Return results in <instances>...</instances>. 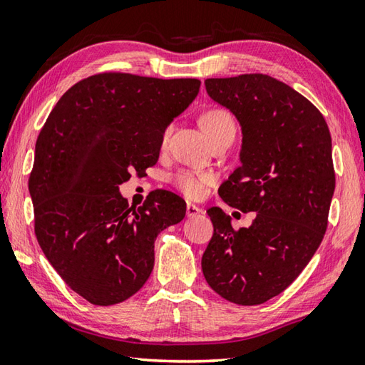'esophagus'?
I'll return each instance as SVG.
<instances>
[{
  "instance_id": "1",
  "label": "esophagus",
  "mask_w": 365,
  "mask_h": 365,
  "mask_svg": "<svg viewBox=\"0 0 365 365\" xmlns=\"http://www.w3.org/2000/svg\"><path fill=\"white\" fill-rule=\"evenodd\" d=\"M203 210L198 208V206L192 205V203H187V208H185V215H187V217H195L198 215H202Z\"/></svg>"
}]
</instances>
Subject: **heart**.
I'll use <instances>...</instances> for the list:
<instances>
[{"instance_id": "1", "label": "heart", "mask_w": 365, "mask_h": 365, "mask_svg": "<svg viewBox=\"0 0 365 365\" xmlns=\"http://www.w3.org/2000/svg\"><path fill=\"white\" fill-rule=\"evenodd\" d=\"M202 125L205 128V132L208 133V136H212L224 127L233 125V120L230 118V114L224 111V109H212V111H208L202 118ZM168 133L170 128L165 132L163 140L168 138ZM171 181H173L176 189H180L185 197L200 198L206 194L210 185L216 182V176L215 173H211V171L181 170L178 171Z\"/></svg>"}]
</instances>
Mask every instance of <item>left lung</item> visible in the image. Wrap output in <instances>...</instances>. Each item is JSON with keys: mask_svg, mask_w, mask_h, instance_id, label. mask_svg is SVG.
<instances>
[{"mask_svg": "<svg viewBox=\"0 0 365 365\" xmlns=\"http://www.w3.org/2000/svg\"><path fill=\"white\" fill-rule=\"evenodd\" d=\"M205 87L242 127L240 167L219 195L256 217L233 230L221 208L206 211L215 233L202 270L225 300L260 305L299 277L324 237L335 190L331 133L304 95L272 76L206 79Z\"/></svg>", "mask_w": 365, "mask_h": 365, "instance_id": "1", "label": "left lung"}]
</instances>
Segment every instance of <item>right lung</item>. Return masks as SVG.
Instances as JSON below:
<instances>
[{
    "label": "right lung",
    "instance_id": "1",
    "mask_svg": "<svg viewBox=\"0 0 365 365\" xmlns=\"http://www.w3.org/2000/svg\"><path fill=\"white\" fill-rule=\"evenodd\" d=\"M200 91L198 79L103 73L63 93L34 148V233L65 283L93 305L132 297L154 268V242L185 216L155 190L138 210L119 185L159 160L163 133Z\"/></svg>",
    "mask_w": 365,
    "mask_h": 365
}]
</instances>
